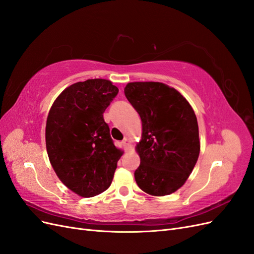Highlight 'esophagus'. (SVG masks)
<instances>
[{
  "instance_id": "esophagus-1",
  "label": "esophagus",
  "mask_w": 254,
  "mask_h": 254,
  "mask_svg": "<svg viewBox=\"0 0 254 254\" xmlns=\"http://www.w3.org/2000/svg\"><path fill=\"white\" fill-rule=\"evenodd\" d=\"M123 145H124V147H125L126 151H130V150H132V140L130 139L129 136L125 137V139L123 140Z\"/></svg>"
}]
</instances>
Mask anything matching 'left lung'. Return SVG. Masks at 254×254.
<instances>
[{"instance_id":"1","label":"left lung","mask_w":254,"mask_h":254,"mask_svg":"<svg viewBox=\"0 0 254 254\" xmlns=\"http://www.w3.org/2000/svg\"><path fill=\"white\" fill-rule=\"evenodd\" d=\"M124 91L142 121L135 146L141 160L136 184L151 196L175 193L187 182L200 152L196 114L180 92L162 82H128Z\"/></svg>"}]
</instances>
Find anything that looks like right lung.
<instances>
[{
    "instance_id": "1",
    "label": "right lung",
    "mask_w": 254,
    "mask_h": 254,
    "mask_svg": "<svg viewBox=\"0 0 254 254\" xmlns=\"http://www.w3.org/2000/svg\"><path fill=\"white\" fill-rule=\"evenodd\" d=\"M108 79L79 81L53 103L45 126V144L60 181L80 197L99 195L110 187L122 149L114 146L104 112L117 96Z\"/></svg>"
}]
</instances>
